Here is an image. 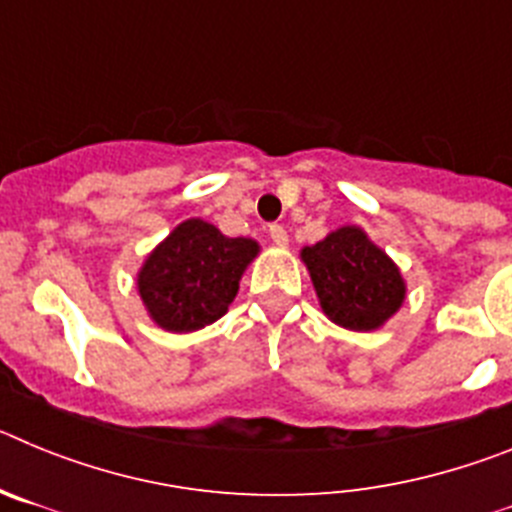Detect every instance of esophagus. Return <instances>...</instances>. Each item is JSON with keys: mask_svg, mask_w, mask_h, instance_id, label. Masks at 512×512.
<instances>
[{"mask_svg": "<svg viewBox=\"0 0 512 512\" xmlns=\"http://www.w3.org/2000/svg\"><path fill=\"white\" fill-rule=\"evenodd\" d=\"M269 238L282 248L289 243V235H287V230L282 228V225H269Z\"/></svg>", "mask_w": 512, "mask_h": 512, "instance_id": "esophagus-1", "label": "esophagus"}]
</instances>
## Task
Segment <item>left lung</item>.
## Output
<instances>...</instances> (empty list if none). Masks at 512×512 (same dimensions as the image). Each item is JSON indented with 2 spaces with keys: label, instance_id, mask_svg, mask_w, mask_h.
<instances>
[{
  "label": "left lung",
  "instance_id": "obj_1",
  "mask_svg": "<svg viewBox=\"0 0 512 512\" xmlns=\"http://www.w3.org/2000/svg\"><path fill=\"white\" fill-rule=\"evenodd\" d=\"M300 259L325 318L346 330H379L408 297L400 266L359 225L330 230L302 248Z\"/></svg>",
  "mask_w": 512,
  "mask_h": 512
}]
</instances>
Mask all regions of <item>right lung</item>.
Masks as SVG:
<instances>
[{
	"label": "right lung",
	"instance_id": "right-lung-1",
	"mask_svg": "<svg viewBox=\"0 0 512 512\" xmlns=\"http://www.w3.org/2000/svg\"><path fill=\"white\" fill-rule=\"evenodd\" d=\"M259 251L253 238H228L202 217H189L148 253L135 289L158 328L194 333L228 312Z\"/></svg>",
	"mask_w": 512,
	"mask_h": 512
}]
</instances>
